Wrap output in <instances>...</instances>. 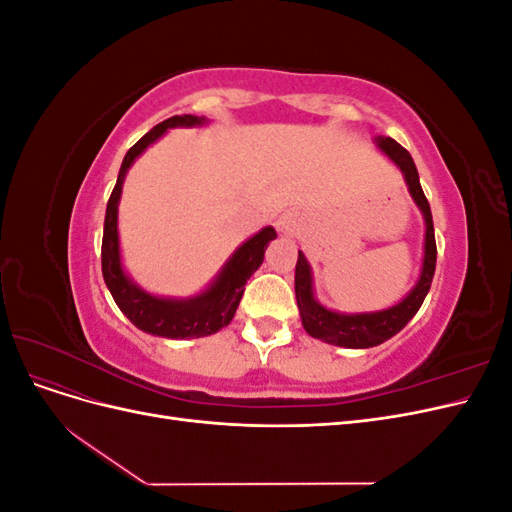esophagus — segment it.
<instances>
[{"label":"esophagus","mask_w":512,"mask_h":512,"mask_svg":"<svg viewBox=\"0 0 512 512\" xmlns=\"http://www.w3.org/2000/svg\"><path fill=\"white\" fill-rule=\"evenodd\" d=\"M277 228H280L282 232H292L294 228H297V218H294L292 213H284V215H280V220H277Z\"/></svg>","instance_id":"obj_1"}]
</instances>
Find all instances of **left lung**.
I'll use <instances>...</instances> for the list:
<instances>
[{"label":"left lung","instance_id":"obj_1","mask_svg":"<svg viewBox=\"0 0 512 512\" xmlns=\"http://www.w3.org/2000/svg\"><path fill=\"white\" fill-rule=\"evenodd\" d=\"M376 143L384 156L393 164H397V168L404 173L410 196L425 218V256H423L421 277H418L416 286L408 292V297L401 299L397 305L389 309L365 312V314H339L316 301L314 286H312V267H309L303 252H299L297 269H294V294H297L303 329L312 337L322 339V342L333 344V346L371 348L397 335L414 318L418 309H421L427 292L431 288L433 271H436L438 250H436V235H433L431 209L423 194L421 181H418L414 160L404 147H401L397 141H393V138L378 136Z\"/></svg>","mask_w":512,"mask_h":512}]
</instances>
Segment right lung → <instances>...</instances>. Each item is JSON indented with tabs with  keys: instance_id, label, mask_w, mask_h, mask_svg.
<instances>
[{
	"instance_id": "add662e5",
	"label": "right lung",
	"mask_w": 512,
	"mask_h": 512,
	"mask_svg": "<svg viewBox=\"0 0 512 512\" xmlns=\"http://www.w3.org/2000/svg\"><path fill=\"white\" fill-rule=\"evenodd\" d=\"M207 119L196 115H175L156 128L149 130L141 141H138L126 158L121 162L117 183L113 188L111 198L106 205V218H104V237H102V275L104 282L111 290L117 307L128 316L134 327L145 333L168 337V339H190V337H207L224 329L235 316L239 301L243 297L245 284L254 271L262 265L265 250L269 241L277 237V232L267 226L252 239H247L243 245L237 247V252L228 258L222 267L220 275L215 277L211 286L203 290L196 297L190 299H168L149 294L138 284L132 282V277L123 271L121 265V252H119V232H117V207L123 190V179H126L128 168L141 153L156 143L158 138L170 128H194L203 126Z\"/></svg>"
}]
</instances>
